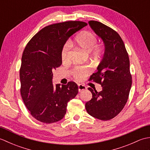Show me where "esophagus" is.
I'll list each match as a JSON object with an SVG mask.
<instances>
[{"mask_svg": "<svg viewBox=\"0 0 150 150\" xmlns=\"http://www.w3.org/2000/svg\"><path fill=\"white\" fill-rule=\"evenodd\" d=\"M78 90L79 91L81 92L82 91H84L85 90H86V87L84 85H82V84H79L78 85Z\"/></svg>", "mask_w": 150, "mask_h": 150, "instance_id": "obj_1", "label": "esophagus"}]
</instances>
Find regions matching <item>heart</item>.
<instances>
[{
    "label": "heart",
    "instance_id": "heart-1",
    "mask_svg": "<svg viewBox=\"0 0 150 150\" xmlns=\"http://www.w3.org/2000/svg\"><path fill=\"white\" fill-rule=\"evenodd\" d=\"M97 37L95 34L90 31H83L79 33L75 39V43L80 48L87 53L91 52L95 57H98L101 55L103 50L99 46H95L97 43ZM69 44H66L63 47L61 59L63 62L68 60L69 53ZM90 73V69L87 67H77L73 71V75L78 80H82L86 76Z\"/></svg>",
    "mask_w": 150,
    "mask_h": 150
}]
</instances>
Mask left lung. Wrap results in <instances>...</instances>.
<instances>
[{
  "instance_id": "left-lung-1",
  "label": "left lung",
  "mask_w": 150,
  "mask_h": 150,
  "mask_svg": "<svg viewBox=\"0 0 150 150\" xmlns=\"http://www.w3.org/2000/svg\"><path fill=\"white\" fill-rule=\"evenodd\" d=\"M90 26L103 40L104 53L90 81L99 83L103 90L97 92L88 88L92 98L86 103L87 112L102 120L113 119L125 106L132 87L129 60L125 46L115 31L100 22L90 21Z\"/></svg>"
}]
</instances>
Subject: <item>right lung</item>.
Wrapping results in <instances>:
<instances>
[{
	"label": "right lung",
	"instance_id": "obj_1",
	"mask_svg": "<svg viewBox=\"0 0 150 150\" xmlns=\"http://www.w3.org/2000/svg\"><path fill=\"white\" fill-rule=\"evenodd\" d=\"M87 26L81 21H68L42 28L25 47L20 69L21 93L31 115L44 123L63 119L68 103L78 93L74 82L53 84V69L62 64L61 53L73 34Z\"/></svg>",
	"mask_w": 150,
	"mask_h": 150
}]
</instances>
